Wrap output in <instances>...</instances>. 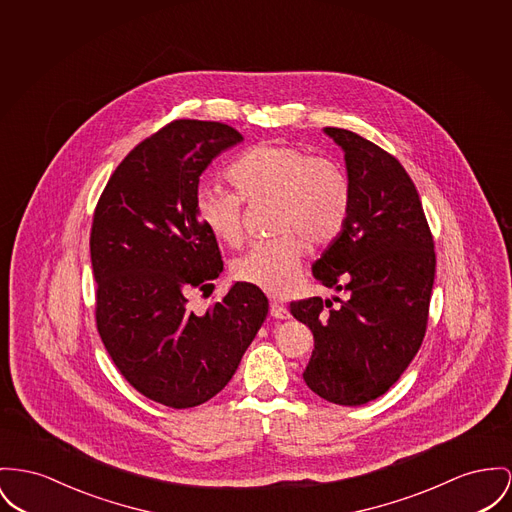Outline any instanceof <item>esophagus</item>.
Instances as JSON below:
<instances>
[{
  "instance_id": "1",
  "label": "esophagus",
  "mask_w": 512,
  "mask_h": 512,
  "mask_svg": "<svg viewBox=\"0 0 512 512\" xmlns=\"http://www.w3.org/2000/svg\"><path fill=\"white\" fill-rule=\"evenodd\" d=\"M270 314H272L273 318H277V320H287L289 318V310L285 308L283 303H279L275 299H272V303H270Z\"/></svg>"
}]
</instances>
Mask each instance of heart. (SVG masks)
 I'll return each instance as SVG.
<instances>
[{
    "instance_id": "1",
    "label": "heart",
    "mask_w": 512,
    "mask_h": 512,
    "mask_svg": "<svg viewBox=\"0 0 512 512\" xmlns=\"http://www.w3.org/2000/svg\"><path fill=\"white\" fill-rule=\"evenodd\" d=\"M229 178L235 190L204 186L196 211L215 239L240 246L244 200H273L272 239L258 240L235 262V277L272 295L287 293L301 272L305 240L326 246L340 237L351 209L349 180L338 165L287 143H258L239 155Z\"/></svg>"
}]
</instances>
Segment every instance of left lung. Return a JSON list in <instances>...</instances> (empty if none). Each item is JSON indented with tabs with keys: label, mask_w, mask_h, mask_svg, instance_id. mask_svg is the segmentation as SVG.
Returning a JSON list of instances; mask_svg holds the SVG:
<instances>
[{
	"label": "left lung",
	"mask_w": 512,
	"mask_h": 512,
	"mask_svg": "<svg viewBox=\"0 0 512 512\" xmlns=\"http://www.w3.org/2000/svg\"><path fill=\"white\" fill-rule=\"evenodd\" d=\"M345 151L351 209L345 229L312 273L328 289L293 301L314 351L303 378L320 398L363 406L382 396L419 351L435 281V242L419 194L400 161L349 130H324Z\"/></svg>",
	"instance_id": "obj_1"
}]
</instances>
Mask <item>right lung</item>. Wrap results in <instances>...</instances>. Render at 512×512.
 <instances>
[{
	"instance_id": "add662e5",
	"label": "right lung",
	"mask_w": 512,
	"mask_h": 512,
	"mask_svg": "<svg viewBox=\"0 0 512 512\" xmlns=\"http://www.w3.org/2000/svg\"><path fill=\"white\" fill-rule=\"evenodd\" d=\"M239 141L221 122L174 120L124 157L95 207L99 336L137 392L169 408L221 392L268 316V297L242 281L202 314L188 307L223 272L217 239L196 211L200 176Z\"/></svg>"
}]
</instances>
